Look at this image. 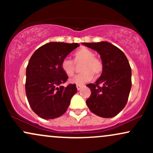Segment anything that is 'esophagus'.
I'll return each instance as SVG.
<instances>
[{
	"mask_svg": "<svg viewBox=\"0 0 153 153\" xmlns=\"http://www.w3.org/2000/svg\"><path fill=\"white\" fill-rule=\"evenodd\" d=\"M76 87H77V89H78V90L79 91V90H80V88H81L83 87V85H77Z\"/></svg>",
	"mask_w": 153,
	"mask_h": 153,
	"instance_id": "34e87169",
	"label": "esophagus"
}]
</instances>
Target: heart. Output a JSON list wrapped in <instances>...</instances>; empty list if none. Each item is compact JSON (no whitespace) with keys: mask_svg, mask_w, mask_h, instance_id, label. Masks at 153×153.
I'll return each mask as SVG.
<instances>
[{"mask_svg":"<svg viewBox=\"0 0 153 153\" xmlns=\"http://www.w3.org/2000/svg\"><path fill=\"white\" fill-rule=\"evenodd\" d=\"M73 62L68 57H65L61 62V69L68 76L74 73L75 63L82 62L80 65V72L69 79L71 83L83 84L92 79L93 76L98 77L102 73L103 64L102 60L99 57H95L94 52L88 49L82 47L76 50L73 54Z\"/></svg>","mask_w":153,"mask_h":153,"instance_id":"heart-1","label":"heart"}]
</instances>
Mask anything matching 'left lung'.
I'll return each instance as SVG.
<instances>
[{"mask_svg":"<svg viewBox=\"0 0 153 153\" xmlns=\"http://www.w3.org/2000/svg\"><path fill=\"white\" fill-rule=\"evenodd\" d=\"M97 51L103 70L95 83H89L91 94L86 104L91 112L103 118L115 117L127 104L131 87V70L120 49L107 42L82 43Z\"/></svg>","mask_w":153,"mask_h":153,"instance_id":"8db88e82","label":"left lung"}]
</instances>
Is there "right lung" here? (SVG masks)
Masks as SVG:
<instances>
[{
  "label": "right lung",
  "instance_id": "obj_1",
  "mask_svg": "<svg viewBox=\"0 0 153 153\" xmlns=\"http://www.w3.org/2000/svg\"><path fill=\"white\" fill-rule=\"evenodd\" d=\"M78 44L50 42L34 52L26 67L25 90L31 109L45 119L62 116L77 92L75 84L62 86L68 77L61 62Z\"/></svg>",
  "mask_w": 153,
  "mask_h": 153
}]
</instances>
